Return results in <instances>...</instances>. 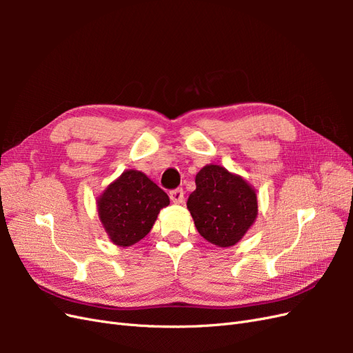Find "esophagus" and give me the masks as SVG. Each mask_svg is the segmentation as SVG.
<instances>
[{"label":"esophagus","mask_w":353,"mask_h":353,"mask_svg":"<svg viewBox=\"0 0 353 353\" xmlns=\"http://www.w3.org/2000/svg\"><path fill=\"white\" fill-rule=\"evenodd\" d=\"M169 197L170 200H172V203H176V205H179V203L184 201V191L183 188H175L169 193Z\"/></svg>","instance_id":"esophagus-1"}]
</instances>
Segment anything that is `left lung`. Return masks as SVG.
Returning <instances> with one entry per match:
<instances>
[{"instance_id":"left-lung-1","label":"left lung","mask_w":353,"mask_h":353,"mask_svg":"<svg viewBox=\"0 0 353 353\" xmlns=\"http://www.w3.org/2000/svg\"><path fill=\"white\" fill-rule=\"evenodd\" d=\"M187 208L203 239L218 248L239 243L258 216L256 191L245 179L219 165H206L196 175Z\"/></svg>"}]
</instances>
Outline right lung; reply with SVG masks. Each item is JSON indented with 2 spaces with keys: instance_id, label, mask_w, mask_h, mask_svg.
Instances as JSON below:
<instances>
[{
  "instance_id": "add662e5",
  "label": "right lung",
  "mask_w": 353,
  "mask_h": 353,
  "mask_svg": "<svg viewBox=\"0 0 353 353\" xmlns=\"http://www.w3.org/2000/svg\"><path fill=\"white\" fill-rule=\"evenodd\" d=\"M168 205L165 191L145 174L134 169L125 170L97 200L103 227L109 239L121 248L144 239L153 228L160 209Z\"/></svg>"
}]
</instances>
